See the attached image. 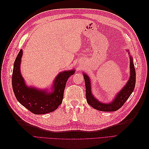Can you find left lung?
<instances>
[{"mask_svg":"<svg viewBox=\"0 0 149 149\" xmlns=\"http://www.w3.org/2000/svg\"><path fill=\"white\" fill-rule=\"evenodd\" d=\"M130 78L123 88L116 95L115 98L110 103H102L93 96L91 91V83L89 77L83 74L85 84H86V95L87 101L92 107L97 110L102 111H116L121 108L128 100L135 87L136 82V72L134 68L133 59L130 56Z\"/></svg>","mask_w":149,"mask_h":149,"instance_id":"obj_1","label":"left lung"}]
</instances>
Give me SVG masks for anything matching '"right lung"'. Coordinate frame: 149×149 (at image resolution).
<instances>
[{"instance_id":"add662e5","label":"right lung","mask_w":149,"mask_h":149,"mask_svg":"<svg viewBox=\"0 0 149 149\" xmlns=\"http://www.w3.org/2000/svg\"><path fill=\"white\" fill-rule=\"evenodd\" d=\"M22 53L20 49L14 63L12 75L13 90L17 100L34 114L42 115L54 111L62 102L67 81L74 70L63 71L56 76L52 92L28 87L20 70Z\"/></svg>"}]
</instances>
